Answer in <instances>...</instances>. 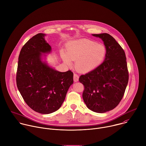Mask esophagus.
<instances>
[{"mask_svg": "<svg viewBox=\"0 0 146 146\" xmlns=\"http://www.w3.org/2000/svg\"><path fill=\"white\" fill-rule=\"evenodd\" d=\"M79 76L76 74H74V80L75 82H76L79 80Z\"/></svg>", "mask_w": 146, "mask_h": 146, "instance_id": "34e87169", "label": "esophagus"}]
</instances>
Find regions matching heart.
<instances>
[{
	"label": "heart",
	"instance_id": "b5f03b06",
	"mask_svg": "<svg viewBox=\"0 0 146 146\" xmlns=\"http://www.w3.org/2000/svg\"><path fill=\"white\" fill-rule=\"evenodd\" d=\"M106 48L102 44L89 40H78L67 45V54H62L63 59L68 65L75 61V68L82 72H88L97 68L104 60Z\"/></svg>",
	"mask_w": 146,
	"mask_h": 146
}]
</instances>
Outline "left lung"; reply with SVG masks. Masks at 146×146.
Segmentation results:
<instances>
[{"label":"left lung","mask_w":146,"mask_h":146,"mask_svg":"<svg viewBox=\"0 0 146 146\" xmlns=\"http://www.w3.org/2000/svg\"><path fill=\"white\" fill-rule=\"evenodd\" d=\"M92 35L104 41L106 51L105 60L94 70L81 75L79 80L84 87L82 97L87 107L102 113L119 105L129 75L125 53L120 44L108 33Z\"/></svg>","instance_id":"left-lung-1"}]
</instances>
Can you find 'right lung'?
<instances>
[{
  "label": "right lung",
  "instance_id": "right-lung-1",
  "mask_svg": "<svg viewBox=\"0 0 146 146\" xmlns=\"http://www.w3.org/2000/svg\"><path fill=\"white\" fill-rule=\"evenodd\" d=\"M45 36L35 35L22 48L16 81L19 92L29 107L38 113L49 114L61 107L74 82V74L70 70L57 71L42 61V53L52 50Z\"/></svg>",
  "mask_w": 146,
  "mask_h": 146
}]
</instances>
